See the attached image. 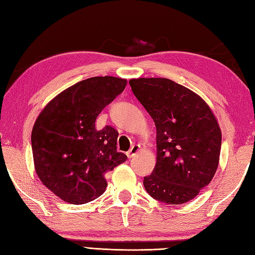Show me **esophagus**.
Segmentation results:
<instances>
[{
    "mask_svg": "<svg viewBox=\"0 0 255 255\" xmlns=\"http://www.w3.org/2000/svg\"><path fill=\"white\" fill-rule=\"evenodd\" d=\"M140 151V145L139 144H132V147L129 149V151H127V156L128 158H133Z\"/></svg>",
    "mask_w": 255,
    "mask_h": 255,
    "instance_id": "esophagus-1",
    "label": "esophagus"
}]
</instances>
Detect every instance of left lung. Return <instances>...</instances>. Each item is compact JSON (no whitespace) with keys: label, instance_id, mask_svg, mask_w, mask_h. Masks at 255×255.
Listing matches in <instances>:
<instances>
[{"label":"left lung","instance_id":"left-lung-1","mask_svg":"<svg viewBox=\"0 0 255 255\" xmlns=\"http://www.w3.org/2000/svg\"><path fill=\"white\" fill-rule=\"evenodd\" d=\"M156 129V163L143 185L161 203L181 205L213 180L219 164L221 130L207 103L174 81H129Z\"/></svg>","mask_w":255,"mask_h":255}]
</instances>
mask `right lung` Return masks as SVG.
<instances>
[{"mask_svg":"<svg viewBox=\"0 0 255 255\" xmlns=\"http://www.w3.org/2000/svg\"><path fill=\"white\" fill-rule=\"evenodd\" d=\"M127 80L94 77L52 99L38 115L31 131L35 170L44 185L62 200L81 205L105 192V173L127 160L117 152L118 132L102 130L95 121L121 94Z\"/></svg>","mask_w":255,"mask_h":255,"instance_id":"1","label":"right lung"}]
</instances>
